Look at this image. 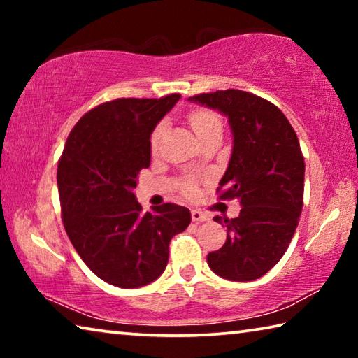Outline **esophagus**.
Wrapping results in <instances>:
<instances>
[{
  "instance_id": "esophagus-1",
  "label": "esophagus",
  "mask_w": 358,
  "mask_h": 358,
  "mask_svg": "<svg viewBox=\"0 0 358 358\" xmlns=\"http://www.w3.org/2000/svg\"><path fill=\"white\" fill-rule=\"evenodd\" d=\"M191 216H192V221L194 222H205V221L210 220V216L202 213L201 210H192L191 211Z\"/></svg>"
}]
</instances>
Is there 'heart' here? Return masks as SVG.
I'll use <instances>...</instances> for the list:
<instances>
[{
  "label": "heart",
  "instance_id": "b5f03b06",
  "mask_svg": "<svg viewBox=\"0 0 358 358\" xmlns=\"http://www.w3.org/2000/svg\"><path fill=\"white\" fill-rule=\"evenodd\" d=\"M189 123L191 128L196 132L199 138H202L203 136H207L208 132L221 129V120L215 112L208 110V108H196V110L191 112L189 115ZM162 131H164V124H157L155 131L151 132V150H156L157 145H159ZM187 192H192V186H186Z\"/></svg>",
  "mask_w": 358,
  "mask_h": 358
}]
</instances>
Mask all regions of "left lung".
Listing matches in <instances>:
<instances>
[{"label":"left lung","mask_w":358,"mask_h":358,"mask_svg":"<svg viewBox=\"0 0 358 358\" xmlns=\"http://www.w3.org/2000/svg\"><path fill=\"white\" fill-rule=\"evenodd\" d=\"M229 118L234 147L220 181V199H238L240 215L226 224L227 240L207 262L229 281H252L287 251L303 208L305 159L299 137L275 104L241 90L189 98Z\"/></svg>","instance_id":"obj_1"}]
</instances>
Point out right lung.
I'll return each mask as SVG.
<instances>
[{"instance_id":"1","label":"right lung","mask_w":358,"mask_h":358,"mask_svg":"<svg viewBox=\"0 0 358 358\" xmlns=\"http://www.w3.org/2000/svg\"><path fill=\"white\" fill-rule=\"evenodd\" d=\"M180 98L104 102L77 121L59 157L66 234L88 268L112 286L157 280L172 237L191 222L189 210L175 203L143 211L134 194L138 172L150 167L151 132Z\"/></svg>"}]
</instances>
